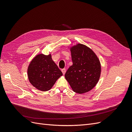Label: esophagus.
<instances>
[{"label":"esophagus","mask_w":132,"mask_h":132,"mask_svg":"<svg viewBox=\"0 0 132 132\" xmlns=\"http://www.w3.org/2000/svg\"><path fill=\"white\" fill-rule=\"evenodd\" d=\"M61 72H62V74H63L64 75L65 74V73H66V69L65 68H63V69H62L61 70Z\"/></svg>","instance_id":"34e87169"}]
</instances>
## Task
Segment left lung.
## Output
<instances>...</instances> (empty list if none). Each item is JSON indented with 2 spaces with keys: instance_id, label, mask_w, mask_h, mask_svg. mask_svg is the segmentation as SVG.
<instances>
[{
  "instance_id": "1",
  "label": "left lung",
  "mask_w": 132,
  "mask_h": 132,
  "mask_svg": "<svg viewBox=\"0 0 132 132\" xmlns=\"http://www.w3.org/2000/svg\"><path fill=\"white\" fill-rule=\"evenodd\" d=\"M73 65L65 74L73 92L83 94L95 87L100 79V61L94 51L87 46L78 44L71 48Z\"/></svg>"
}]
</instances>
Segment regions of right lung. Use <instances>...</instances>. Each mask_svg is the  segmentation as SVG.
<instances>
[{
  "label": "right lung",
  "instance_id": "obj_1",
  "mask_svg": "<svg viewBox=\"0 0 132 132\" xmlns=\"http://www.w3.org/2000/svg\"><path fill=\"white\" fill-rule=\"evenodd\" d=\"M28 77L30 84L40 91L49 90L62 73L51 58V54L37 55L28 68Z\"/></svg>",
  "mask_w": 132,
  "mask_h": 132
}]
</instances>
